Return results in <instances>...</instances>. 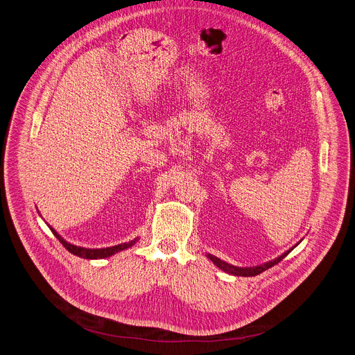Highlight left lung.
I'll list each match as a JSON object with an SVG mask.
<instances>
[{
	"instance_id": "8db88e82",
	"label": "left lung",
	"mask_w": 355,
	"mask_h": 355,
	"mask_svg": "<svg viewBox=\"0 0 355 355\" xmlns=\"http://www.w3.org/2000/svg\"><path fill=\"white\" fill-rule=\"evenodd\" d=\"M293 248H291L289 251H286L285 254H282L281 257H278V258H275L274 261L272 262H269V263H265V265H262V266H257V268H236V266H232V265H228L227 262H224V261H221V259H218L216 257H214V255H208V258L218 266V269H221V270H224L225 273L228 274H234V275H239V277H254V275H258V274L262 273V272H265V270H268V269H270L272 266L274 265H277V263H279L291 251H292Z\"/></svg>"
}]
</instances>
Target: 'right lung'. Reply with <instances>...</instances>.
<instances>
[{
  "instance_id": "right-lung-1",
  "label": "right lung",
  "mask_w": 355,
  "mask_h": 355,
  "mask_svg": "<svg viewBox=\"0 0 355 355\" xmlns=\"http://www.w3.org/2000/svg\"><path fill=\"white\" fill-rule=\"evenodd\" d=\"M50 230L53 231V234L56 236V239L63 245V247H64L66 250H69V251H70L71 254H74V255H78V257L86 258V259H101V258H107V257H110V255H113V254H116V252H119V251H121V250H125V248L135 245V242H137V239H134V241H131V242H128V243H121V245L107 247V248H83V247H77V245L67 243L66 241H63L62 236H59V235L56 234V231L53 230L51 227H50Z\"/></svg>"
}]
</instances>
